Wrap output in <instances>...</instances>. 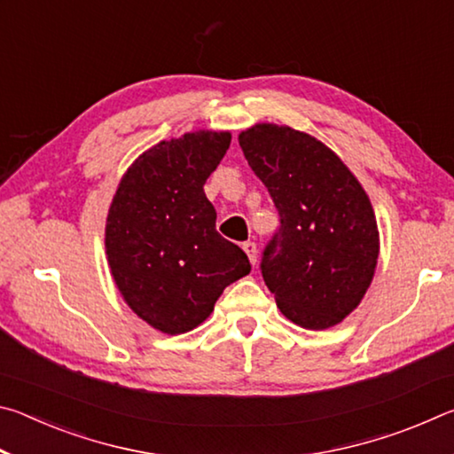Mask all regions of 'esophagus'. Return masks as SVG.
<instances>
[{"mask_svg":"<svg viewBox=\"0 0 454 454\" xmlns=\"http://www.w3.org/2000/svg\"><path fill=\"white\" fill-rule=\"evenodd\" d=\"M242 248H244L246 254H248L250 262L256 264V262H258V248H256V244H254V242H244Z\"/></svg>","mask_w":454,"mask_h":454,"instance_id":"1","label":"esophagus"}]
</instances>
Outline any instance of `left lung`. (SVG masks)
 Instances as JSON below:
<instances>
[{
  "label": "left lung",
  "mask_w": 454,
  "mask_h": 454,
  "mask_svg": "<svg viewBox=\"0 0 454 454\" xmlns=\"http://www.w3.org/2000/svg\"><path fill=\"white\" fill-rule=\"evenodd\" d=\"M238 142L280 214L262 258L268 290L294 325L336 326L363 301L379 262L371 198L326 144L301 129L260 121Z\"/></svg>",
  "instance_id": "1"
}]
</instances>
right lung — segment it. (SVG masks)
Returning a JSON list of instances; mask_svg holds the SVG:
<instances>
[{
	"instance_id": "add662e5",
	"label": "right lung",
	"mask_w": 454,
	"mask_h": 454,
	"mask_svg": "<svg viewBox=\"0 0 454 454\" xmlns=\"http://www.w3.org/2000/svg\"><path fill=\"white\" fill-rule=\"evenodd\" d=\"M232 134L198 129L137 156L106 218V258L124 302L164 334L210 317L222 292L250 272L248 256L216 232L204 184Z\"/></svg>"
}]
</instances>
